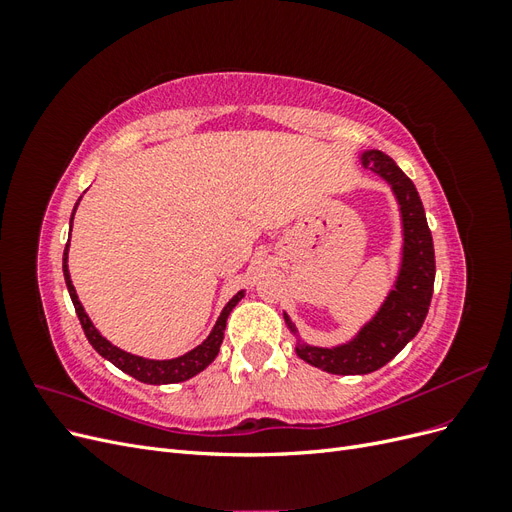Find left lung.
Segmentation results:
<instances>
[{
  "label": "left lung",
  "instance_id": "1",
  "mask_svg": "<svg viewBox=\"0 0 512 512\" xmlns=\"http://www.w3.org/2000/svg\"><path fill=\"white\" fill-rule=\"evenodd\" d=\"M361 162L371 173L380 175L391 185L399 205L404 245H401V262L393 288L386 294L374 318L365 322L350 342L331 348L301 342L292 320L284 314L290 333L297 337L294 352L299 359L339 376L371 374L404 350V346L423 327L433 294V280H436L431 230L414 183L393 158L378 149L363 151Z\"/></svg>",
  "mask_w": 512,
  "mask_h": 512
}]
</instances>
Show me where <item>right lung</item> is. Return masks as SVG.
<instances>
[{"label": "right lung", "mask_w": 512, "mask_h": 512, "mask_svg": "<svg viewBox=\"0 0 512 512\" xmlns=\"http://www.w3.org/2000/svg\"><path fill=\"white\" fill-rule=\"evenodd\" d=\"M83 198V196H81ZM79 198V203H81ZM79 203L74 205V211L76 207H79ZM74 211H72V218H70V230H72V220H74ZM68 247H70V237H68V243H66V250H64V277H66V286H68V292H70V299L74 303V309H76V316H79L81 320V327L85 331V337L89 339V344L94 346V350L104 356L106 361H111L115 367H119L121 371H126L128 376L141 380L145 384H175V382H183V380H190L192 376L200 374L207 365L213 363L215 356H218L220 352V346H222V339H224V331H226V320L230 316L232 309H235V305L245 297V290H239L235 297H232L226 307L222 309V314L218 318V322H215V327L211 329L209 337L205 339L203 344L196 346L194 350L185 352L183 356H177V359H166V361H156V359H145V356H136V354H130L126 350H121L117 346H113L111 342H108L106 337L100 335V331L94 327V322L89 320L85 307L81 305L79 297H76V290L72 286V280H70V271H68Z\"/></svg>", "instance_id": "obj_1"}]
</instances>
